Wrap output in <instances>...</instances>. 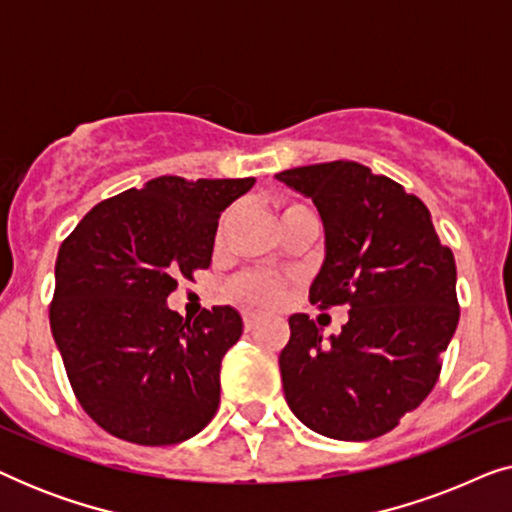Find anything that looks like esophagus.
Returning a JSON list of instances; mask_svg holds the SVG:
<instances>
[{
	"mask_svg": "<svg viewBox=\"0 0 512 512\" xmlns=\"http://www.w3.org/2000/svg\"><path fill=\"white\" fill-rule=\"evenodd\" d=\"M242 321H244V328H247V331H254V328L261 324V317H258V314H244L242 317Z\"/></svg>",
	"mask_w": 512,
	"mask_h": 512,
	"instance_id": "1",
	"label": "esophagus"
}]
</instances>
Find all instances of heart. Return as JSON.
Listing matches in <instances>:
<instances>
[{
	"label": "heart",
	"mask_w": 512,
	"mask_h": 512,
	"mask_svg": "<svg viewBox=\"0 0 512 512\" xmlns=\"http://www.w3.org/2000/svg\"><path fill=\"white\" fill-rule=\"evenodd\" d=\"M298 209H307L298 202H284L279 207V219L291 212H298ZM233 219V212H228L219 223V230H216V240H223V233H226L228 223ZM284 296V284L277 282L268 275H258V272H249V275H242L233 279L228 284V298L237 305L244 307H275Z\"/></svg>",
	"instance_id": "1"
}]
</instances>
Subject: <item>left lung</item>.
<instances>
[{
  "label": "left lung",
  "mask_w": 512,
  "mask_h": 512,
  "mask_svg": "<svg viewBox=\"0 0 512 512\" xmlns=\"http://www.w3.org/2000/svg\"><path fill=\"white\" fill-rule=\"evenodd\" d=\"M277 179L310 195L324 219L326 261L310 303L349 307L331 340L307 314L289 319L279 354L286 403L321 436H384L436 387L457 331L452 249L415 193L354 160L293 167Z\"/></svg>",
  "instance_id": "left-lung-1"
}]
</instances>
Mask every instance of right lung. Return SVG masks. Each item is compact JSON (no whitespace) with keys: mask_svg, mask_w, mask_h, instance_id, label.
I'll return each mask as SVG.
<instances>
[{"mask_svg":"<svg viewBox=\"0 0 512 512\" xmlns=\"http://www.w3.org/2000/svg\"><path fill=\"white\" fill-rule=\"evenodd\" d=\"M254 181L158 177L102 200L62 242L51 331L74 396L111 436L174 445L219 410L242 317L212 307L191 321L165 300L209 268L221 212Z\"/></svg>","mask_w":512,"mask_h":512,"instance_id":"right-lung-1","label":"right lung"}]
</instances>
